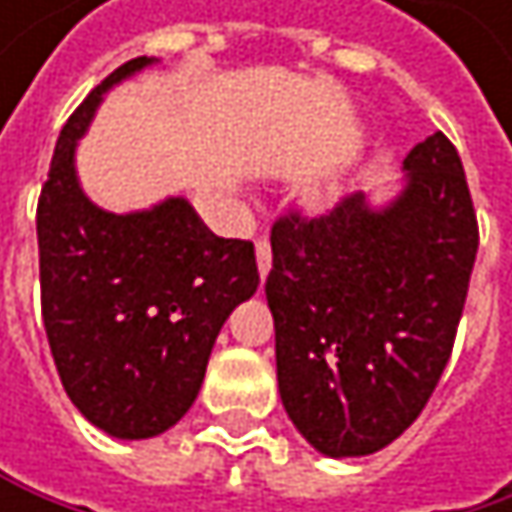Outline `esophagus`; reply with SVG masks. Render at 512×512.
Instances as JSON below:
<instances>
[{
	"label": "esophagus",
	"instance_id": "34e87169",
	"mask_svg": "<svg viewBox=\"0 0 512 512\" xmlns=\"http://www.w3.org/2000/svg\"><path fill=\"white\" fill-rule=\"evenodd\" d=\"M255 252H257V272H260V278H266V275H269V269H272V249H269V243H266V240H257Z\"/></svg>",
	"mask_w": 512,
	"mask_h": 512
}]
</instances>
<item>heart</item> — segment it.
Segmentation results:
<instances>
[{"mask_svg":"<svg viewBox=\"0 0 512 512\" xmlns=\"http://www.w3.org/2000/svg\"><path fill=\"white\" fill-rule=\"evenodd\" d=\"M323 198H326V195H323Z\"/></svg>","mask_w":512,"mask_h":512,"instance_id":"b5f03b06","label":"heart"}]
</instances>
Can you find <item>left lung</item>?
Listing matches in <instances>:
<instances>
[{
  "label": "left lung",
  "mask_w": 512,
  "mask_h": 512,
  "mask_svg": "<svg viewBox=\"0 0 512 512\" xmlns=\"http://www.w3.org/2000/svg\"><path fill=\"white\" fill-rule=\"evenodd\" d=\"M269 243L284 412L323 457L382 451L427 406L460 326L477 219L457 148L427 136L388 198L278 219Z\"/></svg>",
  "instance_id": "8db88e82"
}]
</instances>
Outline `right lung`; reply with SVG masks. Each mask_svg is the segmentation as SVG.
<instances>
[{
  "mask_svg": "<svg viewBox=\"0 0 512 512\" xmlns=\"http://www.w3.org/2000/svg\"><path fill=\"white\" fill-rule=\"evenodd\" d=\"M156 61L121 64L79 103L38 204L41 305L61 385L124 442L154 439L189 412L225 320L260 284L255 246L216 237L189 198L112 213L79 183L76 148L100 103Z\"/></svg>",
  "mask_w": 512,
  "mask_h": 512,
  "instance_id": "1",
  "label": "right lung"
}]
</instances>
